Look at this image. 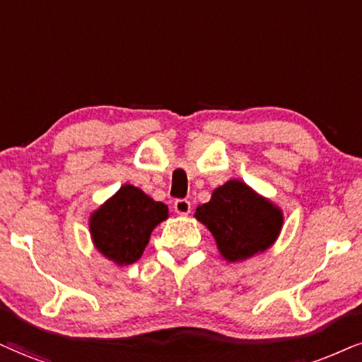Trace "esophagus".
<instances>
[{
	"instance_id": "esophagus-1",
	"label": "esophagus",
	"mask_w": 362,
	"mask_h": 362,
	"mask_svg": "<svg viewBox=\"0 0 362 362\" xmlns=\"http://www.w3.org/2000/svg\"><path fill=\"white\" fill-rule=\"evenodd\" d=\"M174 211H176L177 215H188L191 211V203L185 198L176 199V202H174Z\"/></svg>"
}]
</instances>
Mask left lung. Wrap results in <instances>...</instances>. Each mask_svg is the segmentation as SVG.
Masks as SVG:
<instances>
[{
	"label": "left lung",
	"mask_w": 362,
	"mask_h": 362,
	"mask_svg": "<svg viewBox=\"0 0 362 362\" xmlns=\"http://www.w3.org/2000/svg\"><path fill=\"white\" fill-rule=\"evenodd\" d=\"M194 216L215 236L221 255L238 262L263 252L282 228V211L242 181L231 180L213 191Z\"/></svg>",
	"instance_id": "left-lung-1"
}]
</instances>
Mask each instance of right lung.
Masks as SVG:
<instances>
[{
	"mask_svg": "<svg viewBox=\"0 0 362 362\" xmlns=\"http://www.w3.org/2000/svg\"><path fill=\"white\" fill-rule=\"evenodd\" d=\"M166 218V204L126 185L93 213L90 233L100 253L119 265H131L139 260L153 230Z\"/></svg>",
	"mask_w": 362,
	"mask_h": 362,
	"instance_id": "obj_1",
	"label": "right lung"
}]
</instances>
